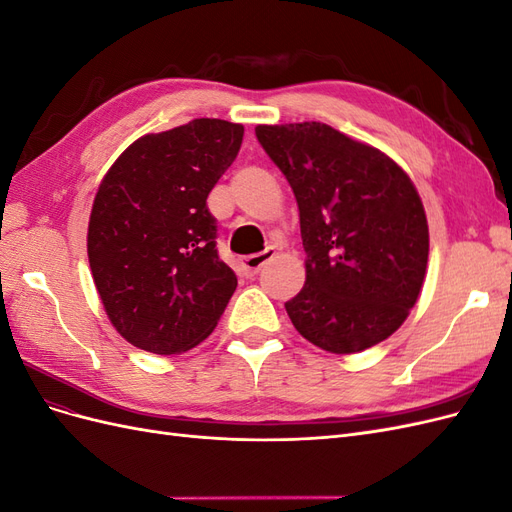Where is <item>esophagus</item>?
<instances>
[{
    "instance_id": "obj_1",
    "label": "esophagus",
    "mask_w": 512,
    "mask_h": 512,
    "mask_svg": "<svg viewBox=\"0 0 512 512\" xmlns=\"http://www.w3.org/2000/svg\"><path fill=\"white\" fill-rule=\"evenodd\" d=\"M273 256H275L273 247H267V250L260 252V254L245 256V258L241 260V271H243L247 277H254V275H258V271H260L262 267H265Z\"/></svg>"
}]
</instances>
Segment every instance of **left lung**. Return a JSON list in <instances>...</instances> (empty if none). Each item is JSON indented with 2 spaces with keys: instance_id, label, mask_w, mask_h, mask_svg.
<instances>
[{
  "instance_id": "obj_1",
  "label": "left lung",
  "mask_w": 512,
  "mask_h": 512,
  "mask_svg": "<svg viewBox=\"0 0 512 512\" xmlns=\"http://www.w3.org/2000/svg\"><path fill=\"white\" fill-rule=\"evenodd\" d=\"M299 205L305 286L286 312L307 342L354 354L391 337L421 294L429 226L412 179L327 123L256 126Z\"/></svg>"
}]
</instances>
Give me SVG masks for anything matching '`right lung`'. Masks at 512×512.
<instances>
[{"label":"right lung","instance_id":"1","mask_svg":"<svg viewBox=\"0 0 512 512\" xmlns=\"http://www.w3.org/2000/svg\"><path fill=\"white\" fill-rule=\"evenodd\" d=\"M241 143V123L200 117L136 138L102 177L89 269L108 320L132 346L188 352L224 314L237 277L215 250L207 196Z\"/></svg>","mask_w":512,"mask_h":512}]
</instances>
